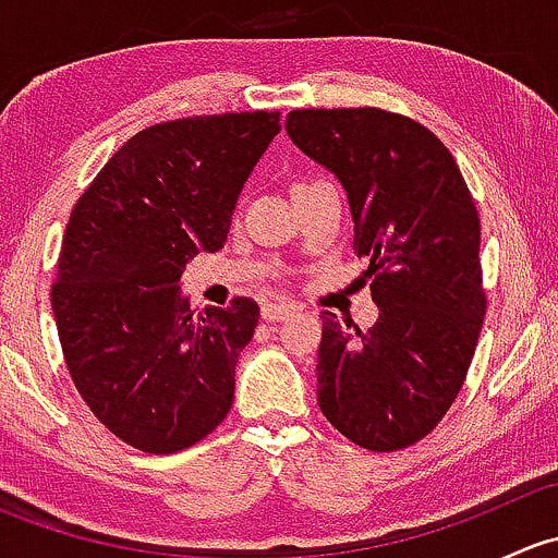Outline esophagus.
<instances>
[{
  "instance_id": "34e87169",
  "label": "esophagus",
  "mask_w": 558,
  "mask_h": 558,
  "mask_svg": "<svg viewBox=\"0 0 558 558\" xmlns=\"http://www.w3.org/2000/svg\"><path fill=\"white\" fill-rule=\"evenodd\" d=\"M294 305H286V302H267L262 307V318L264 320H286L291 313H294Z\"/></svg>"
}]
</instances>
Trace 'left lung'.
<instances>
[{
    "instance_id": "8db88e82",
    "label": "left lung",
    "mask_w": 558,
    "mask_h": 558,
    "mask_svg": "<svg viewBox=\"0 0 558 558\" xmlns=\"http://www.w3.org/2000/svg\"><path fill=\"white\" fill-rule=\"evenodd\" d=\"M286 132L345 189L380 311L367 331L324 313L320 413L367 451H399L440 424L475 353L486 315L475 202L451 150L397 112L291 110Z\"/></svg>"
}]
</instances>
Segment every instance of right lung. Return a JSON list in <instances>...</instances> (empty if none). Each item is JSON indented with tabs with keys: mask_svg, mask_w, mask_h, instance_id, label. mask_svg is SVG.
Segmentation results:
<instances>
[{
	"mask_svg": "<svg viewBox=\"0 0 558 558\" xmlns=\"http://www.w3.org/2000/svg\"><path fill=\"white\" fill-rule=\"evenodd\" d=\"M280 112H223L143 129L77 199L50 305L72 380L132 448L174 453L210 435L234 399V369L258 307L191 311L180 294L196 253L227 243L245 180Z\"/></svg>",
	"mask_w": 558,
	"mask_h": 558,
	"instance_id": "obj_1",
	"label": "right lung"
}]
</instances>
